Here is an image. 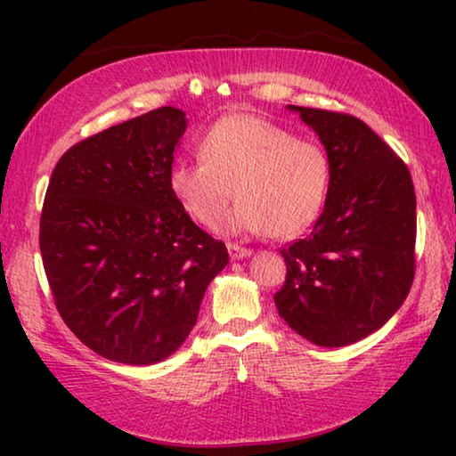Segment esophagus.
<instances>
[{
    "label": "esophagus",
    "instance_id": "34e87169",
    "mask_svg": "<svg viewBox=\"0 0 456 456\" xmlns=\"http://www.w3.org/2000/svg\"><path fill=\"white\" fill-rule=\"evenodd\" d=\"M227 249H229L231 259H243V257L253 256L251 249H247V247H241V245H235V243H229Z\"/></svg>",
    "mask_w": 456,
    "mask_h": 456
}]
</instances>
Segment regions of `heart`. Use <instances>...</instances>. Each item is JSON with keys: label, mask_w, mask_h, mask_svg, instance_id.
I'll return each instance as SVG.
<instances>
[{"label": "heart", "mask_w": 456, "mask_h": 456, "mask_svg": "<svg viewBox=\"0 0 456 456\" xmlns=\"http://www.w3.org/2000/svg\"><path fill=\"white\" fill-rule=\"evenodd\" d=\"M199 149V159L171 167L168 187L200 225H217L233 187L239 203L225 223L231 233L293 237L312 225L326 203L328 152L272 120L227 114L207 130Z\"/></svg>", "instance_id": "obj_1"}]
</instances>
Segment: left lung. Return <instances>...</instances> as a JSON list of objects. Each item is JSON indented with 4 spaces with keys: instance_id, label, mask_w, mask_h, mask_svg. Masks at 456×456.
<instances>
[{
    "instance_id": "left-lung-1",
    "label": "left lung",
    "mask_w": 456,
    "mask_h": 456,
    "mask_svg": "<svg viewBox=\"0 0 456 456\" xmlns=\"http://www.w3.org/2000/svg\"><path fill=\"white\" fill-rule=\"evenodd\" d=\"M320 136L331 179L312 233L280 253L288 265L275 305L307 342L342 348L380 330L414 280L416 195L411 173L350 114L288 106Z\"/></svg>"
}]
</instances>
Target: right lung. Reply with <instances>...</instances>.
I'll list each match as a JSON object with an SVG mask.
<instances>
[{
  "mask_svg": "<svg viewBox=\"0 0 456 456\" xmlns=\"http://www.w3.org/2000/svg\"><path fill=\"white\" fill-rule=\"evenodd\" d=\"M184 130L173 106L106 128L64 152L45 192L40 251L53 302L82 344L120 364L179 350L229 264L225 243L168 187Z\"/></svg>",
  "mask_w": 456,
  "mask_h": 456,
  "instance_id": "1",
  "label": "right lung"
}]
</instances>
